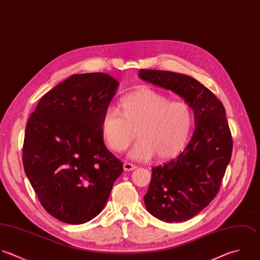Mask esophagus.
<instances>
[{
	"label": "esophagus",
	"instance_id": "obj_1",
	"mask_svg": "<svg viewBox=\"0 0 260 260\" xmlns=\"http://www.w3.org/2000/svg\"><path fill=\"white\" fill-rule=\"evenodd\" d=\"M136 168H137V166L134 165V164H132V163L125 162V163L123 164V169H124L125 171H133V170H135Z\"/></svg>",
	"mask_w": 260,
	"mask_h": 260
}]
</instances>
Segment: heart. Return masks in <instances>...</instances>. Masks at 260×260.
Masks as SVG:
<instances>
[{
	"label": "heart",
	"instance_id": "obj_1",
	"mask_svg": "<svg viewBox=\"0 0 260 260\" xmlns=\"http://www.w3.org/2000/svg\"><path fill=\"white\" fill-rule=\"evenodd\" d=\"M119 106L120 111L106 107L101 118L102 137L112 151H125L136 129L139 140L128 154L136 160L146 161L155 155L160 160L171 159L186 146L193 125L188 103L141 89L124 96Z\"/></svg>",
	"mask_w": 260,
	"mask_h": 260
}]
</instances>
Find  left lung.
Returning a JSON list of instances; mask_svg holds the SVG:
<instances>
[{
    "mask_svg": "<svg viewBox=\"0 0 260 260\" xmlns=\"http://www.w3.org/2000/svg\"><path fill=\"white\" fill-rule=\"evenodd\" d=\"M139 77L176 93L194 112L190 142L176 159L152 168L144 197L148 212L155 218L184 222L207 208L221 187L233 148L226 110L212 91L187 75L143 69Z\"/></svg>",
    "mask_w": 260,
    "mask_h": 260,
    "instance_id": "8db88e82",
    "label": "left lung"
}]
</instances>
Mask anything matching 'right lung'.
<instances>
[{
    "instance_id": "1",
    "label": "right lung",
    "mask_w": 260,
    "mask_h": 260,
    "mask_svg": "<svg viewBox=\"0 0 260 260\" xmlns=\"http://www.w3.org/2000/svg\"><path fill=\"white\" fill-rule=\"evenodd\" d=\"M118 85L104 73L72 75L42 96L28 119L26 176L45 211L63 223L84 224L99 215L123 171L101 133Z\"/></svg>"
}]
</instances>
